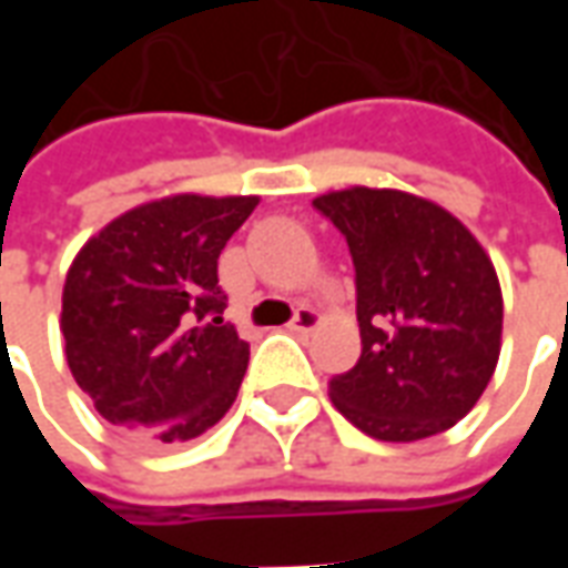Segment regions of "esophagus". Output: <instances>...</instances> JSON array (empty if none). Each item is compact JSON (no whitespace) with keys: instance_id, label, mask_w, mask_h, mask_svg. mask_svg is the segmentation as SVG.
Here are the masks:
<instances>
[{"instance_id":"34e87169","label":"esophagus","mask_w":568,"mask_h":568,"mask_svg":"<svg viewBox=\"0 0 568 568\" xmlns=\"http://www.w3.org/2000/svg\"><path fill=\"white\" fill-rule=\"evenodd\" d=\"M322 322V313L320 310H313V307H301L295 313V320L288 322V332H295V334H310L316 325Z\"/></svg>"}]
</instances>
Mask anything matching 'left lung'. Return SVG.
Listing matches in <instances>:
<instances>
[{
  "mask_svg": "<svg viewBox=\"0 0 568 568\" xmlns=\"http://www.w3.org/2000/svg\"><path fill=\"white\" fill-rule=\"evenodd\" d=\"M313 206L356 264L362 356L328 383L332 405L393 444L456 426L501 349V288L484 246L453 212L398 187L353 185Z\"/></svg>",
  "mask_w": 568,
  "mask_h": 568,
  "instance_id": "obj_1",
  "label": "left lung"
}]
</instances>
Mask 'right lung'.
I'll use <instances>...</instances> for the list:
<instances>
[{
	"label": "right lung",
	"instance_id": "obj_1",
	"mask_svg": "<svg viewBox=\"0 0 568 568\" xmlns=\"http://www.w3.org/2000/svg\"><path fill=\"white\" fill-rule=\"evenodd\" d=\"M258 197L170 194L93 234L63 285L72 377L112 426L191 440L231 410L248 344L222 320L219 255Z\"/></svg>",
	"mask_w": 568,
	"mask_h": 568
}]
</instances>
